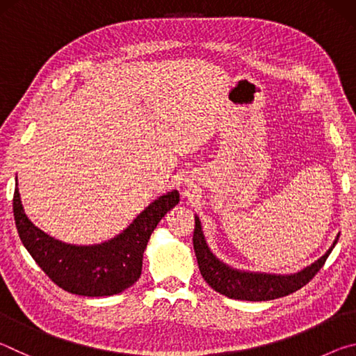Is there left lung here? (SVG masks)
I'll list each match as a JSON object with an SVG mask.
<instances>
[{
  "label": "left lung",
  "instance_id": "1",
  "mask_svg": "<svg viewBox=\"0 0 356 356\" xmlns=\"http://www.w3.org/2000/svg\"><path fill=\"white\" fill-rule=\"evenodd\" d=\"M339 234H337L333 245L327 252L308 267L301 268L297 273L276 275L264 272H248V270H238L231 265L225 264L216 257L212 250L209 248L204 237L200 216L195 215V232H193V248L196 252L197 265H200L202 278L207 284L221 295L234 300L246 301H267L298 291L314 278V275L322 268L330 252L333 251L337 243Z\"/></svg>",
  "mask_w": 356,
  "mask_h": 356
}]
</instances>
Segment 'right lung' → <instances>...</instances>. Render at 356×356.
Masks as SVG:
<instances>
[{
	"instance_id": "1",
	"label": "right lung",
	"mask_w": 356,
	"mask_h": 356,
	"mask_svg": "<svg viewBox=\"0 0 356 356\" xmlns=\"http://www.w3.org/2000/svg\"><path fill=\"white\" fill-rule=\"evenodd\" d=\"M179 204V191L156 197L116 237L95 245L61 242L34 226L14 191V218L20 240L35 264L64 291L83 297H110L141 276L143 254L160 220Z\"/></svg>"
}]
</instances>
